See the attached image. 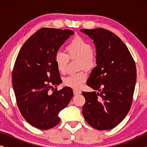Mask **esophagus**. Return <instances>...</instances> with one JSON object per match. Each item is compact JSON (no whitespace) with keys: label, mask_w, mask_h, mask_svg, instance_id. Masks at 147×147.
Returning a JSON list of instances; mask_svg holds the SVG:
<instances>
[{"label":"esophagus","mask_w":147,"mask_h":147,"mask_svg":"<svg viewBox=\"0 0 147 147\" xmlns=\"http://www.w3.org/2000/svg\"><path fill=\"white\" fill-rule=\"evenodd\" d=\"M74 95H79V94H82V92L80 91V90H74Z\"/></svg>","instance_id":"1"}]
</instances>
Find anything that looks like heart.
I'll return each mask as SVG.
<instances>
[{"label": "heart", "instance_id": "1", "mask_svg": "<svg viewBox=\"0 0 147 147\" xmlns=\"http://www.w3.org/2000/svg\"><path fill=\"white\" fill-rule=\"evenodd\" d=\"M67 55L61 51H58L55 55V62L57 68L61 74L67 71V65L69 58H78L80 60L81 68L90 69L95 67L96 58L92 51L90 43L80 36H76L66 47ZM87 74L81 71L67 76L64 78L63 84L74 89L78 90L86 80Z\"/></svg>", "mask_w": 147, "mask_h": 147}]
</instances>
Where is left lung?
<instances>
[{"instance_id": "1", "label": "left lung", "mask_w": 147, "mask_h": 147, "mask_svg": "<svg viewBox=\"0 0 147 147\" xmlns=\"http://www.w3.org/2000/svg\"><path fill=\"white\" fill-rule=\"evenodd\" d=\"M94 40L96 64L86 84L98 92H82V113L86 122L100 130H110L129 112L136 80L135 62L118 36L102 28L80 29Z\"/></svg>"}]
</instances>
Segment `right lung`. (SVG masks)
<instances>
[{
  "mask_svg": "<svg viewBox=\"0 0 147 147\" xmlns=\"http://www.w3.org/2000/svg\"><path fill=\"white\" fill-rule=\"evenodd\" d=\"M71 30L42 28L22 46L12 73V83L22 116L34 127L47 130L60 122L59 112L73 97L71 88H55L62 82L55 55Z\"/></svg>",
  "mask_w": 147,
  "mask_h": 147,
  "instance_id": "add662e5",
  "label": "right lung"
}]
</instances>
